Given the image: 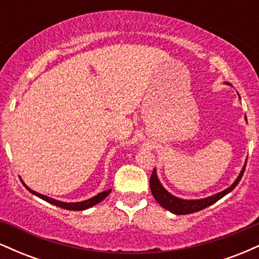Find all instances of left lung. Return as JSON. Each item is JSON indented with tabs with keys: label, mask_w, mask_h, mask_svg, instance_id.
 Returning <instances> with one entry per match:
<instances>
[{
	"label": "left lung",
	"mask_w": 259,
	"mask_h": 259,
	"mask_svg": "<svg viewBox=\"0 0 259 259\" xmlns=\"http://www.w3.org/2000/svg\"><path fill=\"white\" fill-rule=\"evenodd\" d=\"M246 119V117H245ZM247 121V119H246ZM246 168V163L243 165L241 171H240L239 177L236 178V180L231 184L228 189L223 190V191L218 192V194L208 196L206 198H200V200H184V198H179L177 196L171 195L170 192L167 191L160 183L158 177H157V171L156 168L153 169V173L151 175L150 179V187H151V192H152L154 200H156L158 203L162 206L163 208L169 210V212L174 213V214L178 215H184V214H190V213H195L198 212V210L204 209V208L209 207L210 204L215 203L217 201L221 200V198L224 197L225 195H228L229 192H231L236 187L239 181L241 180L243 171H245Z\"/></svg>",
	"instance_id": "obj_1"
}]
</instances>
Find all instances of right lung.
<instances>
[{
	"instance_id": "1",
	"label": "right lung",
	"mask_w": 259,
	"mask_h": 259,
	"mask_svg": "<svg viewBox=\"0 0 259 259\" xmlns=\"http://www.w3.org/2000/svg\"><path fill=\"white\" fill-rule=\"evenodd\" d=\"M22 180V179H20ZM23 185H24L26 189L29 190V191L31 192L32 195L37 196V197H40L41 200L49 202V203L51 204H55V206L57 207H61V208H64V209H68V210H85L88 209V208H91L94 207L95 204L100 203L101 201L105 200L107 196L109 195V192H111V190H107V191H103V192H100V194H97L96 196H94V197L89 198V200H85V201H81V202H62V201H58V200H55V198H51L49 197V196H45L42 194H38V192L34 191V190H31L30 187H28L24 184V181L22 180Z\"/></svg>"
}]
</instances>
